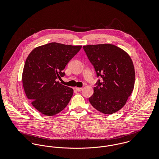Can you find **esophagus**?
I'll list each match as a JSON object with an SVG mask.
<instances>
[{"instance_id": "34e87169", "label": "esophagus", "mask_w": 159, "mask_h": 159, "mask_svg": "<svg viewBox=\"0 0 159 159\" xmlns=\"http://www.w3.org/2000/svg\"><path fill=\"white\" fill-rule=\"evenodd\" d=\"M76 90L78 91V92H81L83 90V88H76Z\"/></svg>"}]
</instances>
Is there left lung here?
Wrapping results in <instances>:
<instances>
[{"mask_svg":"<svg viewBox=\"0 0 159 159\" xmlns=\"http://www.w3.org/2000/svg\"><path fill=\"white\" fill-rule=\"evenodd\" d=\"M83 49L97 77L102 79L97 80L89 102L102 113H114L125 105L134 89L132 61L127 52L113 45L84 46Z\"/></svg>","mask_w":159,"mask_h":159,"instance_id":"left-lung-1","label":"left lung"}]
</instances>
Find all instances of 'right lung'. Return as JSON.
I'll use <instances>...</instances> for the list:
<instances>
[{"mask_svg":"<svg viewBox=\"0 0 159 159\" xmlns=\"http://www.w3.org/2000/svg\"><path fill=\"white\" fill-rule=\"evenodd\" d=\"M81 46L49 43L35 48L28 56L23 72V88L32 106L46 116H53L68 105L73 90L57 80Z\"/></svg>","mask_w":159,"mask_h":159,"instance_id":"right-lung-1","label":"right lung"}]
</instances>
